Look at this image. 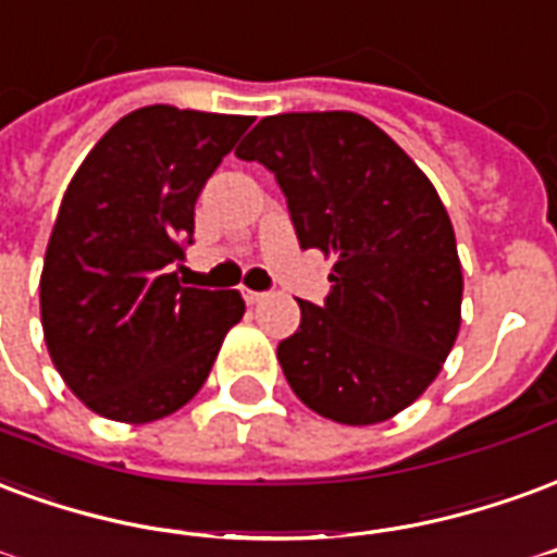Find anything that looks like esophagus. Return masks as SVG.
I'll return each mask as SVG.
<instances>
[{"instance_id": "esophagus-1", "label": "esophagus", "mask_w": 557, "mask_h": 557, "mask_svg": "<svg viewBox=\"0 0 557 557\" xmlns=\"http://www.w3.org/2000/svg\"><path fill=\"white\" fill-rule=\"evenodd\" d=\"M243 296H246V302H249V306H258V302H263V296H267V294H261V290H249V287H243Z\"/></svg>"}]
</instances>
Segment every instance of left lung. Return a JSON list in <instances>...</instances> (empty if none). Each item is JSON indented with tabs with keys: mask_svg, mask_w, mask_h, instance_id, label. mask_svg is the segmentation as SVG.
<instances>
[{
	"mask_svg": "<svg viewBox=\"0 0 557 557\" xmlns=\"http://www.w3.org/2000/svg\"><path fill=\"white\" fill-rule=\"evenodd\" d=\"M287 195L302 249L332 258L326 306L278 344L294 395L364 428L404 412L440 376L460 332L462 267L428 174L356 112L263 117L237 148Z\"/></svg>",
	"mask_w": 557,
	"mask_h": 557,
	"instance_id": "obj_1",
	"label": "left lung"
}]
</instances>
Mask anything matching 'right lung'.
<instances>
[{
	"label": "right lung",
	"mask_w": 557,
	"mask_h": 557,
	"mask_svg": "<svg viewBox=\"0 0 557 557\" xmlns=\"http://www.w3.org/2000/svg\"><path fill=\"white\" fill-rule=\"evenodd\" d=\"M249 115L145 107L76 169L40 270L44 341L73 395L121 424L186 407L246 311L239 290L184 287L195 198Z\"/></svg>",
	"instance_id": "add662e5"
}]
</instances>
